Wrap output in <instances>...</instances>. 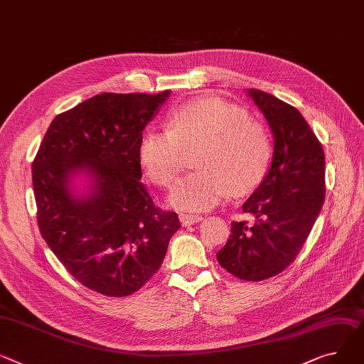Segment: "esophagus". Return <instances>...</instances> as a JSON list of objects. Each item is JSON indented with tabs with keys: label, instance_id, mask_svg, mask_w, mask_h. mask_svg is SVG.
<instances>
[{
	"label": "esophagus",
	"instance_id": "34e87169",
	"mask_svg": "<svg viewBox=\"0 0 364 364\" xmlns=\"http://www.w3.org/2000/svg\"><path fill=\"white\" fill-rule=\"evenodd\" d=\"M199 221H202V216L199 215H191V213H180V223L183 224V227H190L195 225Z\"/></svg>",
	"mask_w": 364,
	"mask_h": 364
}]
</instances>
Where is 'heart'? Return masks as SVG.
<instances>
[{"label": "heart", "instance_id": "obj_1", "mask_svg": "<svg viewBox=\"0 0 364 364\" xmlns=\"http://www.w3.org/2000/svg\"><path fill=\"white\" fill-rule=\"evenodd\" d=\"M198 149L199 171L177 181L169 202L181 210L202 212L221 203L230 193L256 190L269 169L272 143L266 129L249 112L218 96L190 101L168 115V127L148 129L139 144V161L149 181L171 186L184 151Z\"/></svg>", "mask_w": 364, "mask_h": 364}]
</instances>
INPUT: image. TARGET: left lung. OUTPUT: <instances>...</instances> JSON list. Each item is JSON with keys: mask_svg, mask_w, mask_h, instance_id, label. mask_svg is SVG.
<instances>
[{"mask_svg": "<svg viewBox=\"0 0 364 364\" xmlns=\"http://www.w3.org/2000/svg\"><path fill=\"white\" fill-rule=\"evenodd\" d=\"M249 95L272 130V164L243 205L255 224L234 221L216 259L238 279L263 281L294 262L316 221L325 200V154L297 108L259 89Z\"/></svg>", "mask_w": 364, "mask_h": 364, "instance_id": "8db88e82", "label": "left lung"}]
</instances>
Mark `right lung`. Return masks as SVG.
Returning a JSON list of instances; mask_svg holds the SVG:
<instances>
[{
  "label": "right lung",
  "instance_id": "add662e5",
  "mask_svg": "<svg viewBox=\"0 0 364 364\" xmlns=\"http://www.w3.org/2000/svg\"><path fill=\"white\" fill-rule=\"evenodd\" d=\"M168 95H96L53 119L32 162L45 243L73 278L108 297L130 296L146 284L181 227L140 181L141 132ZM77 172L94 180L86 198L69 190Z\"/></svg>",
  "mask_w": 364,
  "mask_h": 364
}]
</instances>
